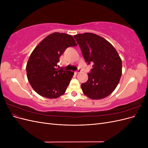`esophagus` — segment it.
Segmentation results:
<instances>
[{"label":"esophagus","mask_w":148,"mask_h":148,"mask_svg":"<svg viewBox=\"0 0 148 148\" xmlns=\"http://www.w3.org/2000/svg\"><path fill=\"white\" fill-rule=\"evenodd\" d=\"M80 71H81V70H78L77 71H75V74H78V73H79V72H80Z\"/></svg>","instance_id":"34e87169"}]
</instances>
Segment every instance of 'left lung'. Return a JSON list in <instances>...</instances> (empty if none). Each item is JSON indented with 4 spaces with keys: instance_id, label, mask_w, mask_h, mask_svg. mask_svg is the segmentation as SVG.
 I'll use <instances>...</instances> for the list:
<instances>
[{
    "instance_id": "1",
    "label": "left lung",
    "mask_w": 148,
    "mask_h": 148,
    "mask_svg": "<svg viewBox=\"0 0 148 148\" xmlns=\"http://www.w3.org/2000/svg\"><path fill=\"white\" fill-rule=\"evenodd\" d=\"M74 38L86 63L93 64L88 81L81 86L84 95L96 100L109 96L122 76V59L118 52L109 41L96 34L85 33Z\"/></svg>"
}]
</instances>
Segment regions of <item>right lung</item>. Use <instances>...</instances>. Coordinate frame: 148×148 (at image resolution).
Masks as SVG:
<instances>
[{
    "instance_id": "obj_1",
    "label": "right lung",
    "mask_w": 148,
    "mask_h": 148,
    "mask_svg": "<svg viewBox=\"0 0 148 148\" xmlns=\"http://www.w3.org/2000/svg\"><path fill=\"white\" fill-rule=\"evenodd\" d=\"M77 45L71 35L56 32L47 36L34 48L26 69L28 82L38 95L55 99L65 92L74 73L57 69V64L67 47Z\"/></svg>"
}]
</instances>
